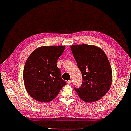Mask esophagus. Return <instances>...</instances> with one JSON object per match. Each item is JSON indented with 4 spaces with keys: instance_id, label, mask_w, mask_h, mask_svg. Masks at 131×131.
Returning a JSON list of instances; mask_svg holds the SVG:
<instances>
[{
    "instance_id": "34e87169",
    "label": "esophagus",
    "mask_w": 131,
    "mask_h": 131,
    "mask_svg": "<svg viewBox=\"0 0 131 131\" xmlns=\"http://www.w3.org/2000/svg\"><path fill=\"white\" fill-rule=\"evenodd\" d=\"M71 83V80H68V81H67V83L68 84H70V83Z\"/></svg>"
}]
</instances>
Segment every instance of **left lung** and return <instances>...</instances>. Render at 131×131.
<instances>
[{
    "mask_svg": "<svg viewBox=\"0 0 131 131\" xmlns=\"http://www.w3.org/2000/svg\"><path fill=\"white\" fill-rule=\"evenodd\" d=\"M83 82L74 89L83 101H98L106 93L112 84V71L105 52L99 47L83 44L70 47Z\"/></svg>",
    "mask_w": 131,
    "mask_h": 131,
    "instance_id": "8db88e82",
    "label": "left lung"
}]
</instances>
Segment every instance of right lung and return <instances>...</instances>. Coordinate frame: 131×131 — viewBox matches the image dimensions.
Here are the masks:
<instances>
[{
  "mask_svg": "<svg viewBox=\"0 0 131 131\" xmlns=\"http://www.w3.org/2000/svg\"><path fill=\"white\" fill-rule=\"evenodd\" d=\"M65 49L62 46L41 47L34 50L26 60L23 73L25 87L37 101H52L66 85L56 64Z\"/></svg>",
  "mask_w": 131,
  "mask_h": 131,
  "instance_id": "right-lung-1",
  "label": "right lung"
}]
</instances>
